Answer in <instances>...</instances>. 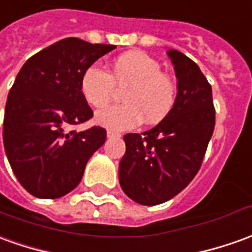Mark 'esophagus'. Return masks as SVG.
<instances>
[{
  "instance_id": "esophagus-1",
  "label": "esophagus",
  "mask_w": 252,
  "mask_h": 252,
  "mask_svg": "<svg viewBox=\"0 0 252 252\" xmlns=\"http://www.w3.org/2000/svg\"><path fill=\"white\" fill-rule=\"evenodd\" d=\"M107 137H108V138H119V137H121V133H116V131L108 130V131H107Z\"/></svg>"
}]
</instances>
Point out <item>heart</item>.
Here are the masks:
<instances>
[{
    "instance_id": "b5f03b06",
    "label": "heart",
    "mask_w": 252,
    "mask_h": 252,
    "mask_svg": "<svg viewBox=\"0 0 252 252\" xmlns=\"http://www.w3.org/2000/svg\"><path fill=\"white\" fill-rule=\"evenodd\" d=\"M115 86L127 88L123 92L125 104L100 111L96 122L111 130H130L143 119L149 125L159 123L171 112L177 100V86L162 65L143 52H127L116 57L111 70L90 65L83 71L79 82L81 94L92 107L108 105Z\"/></svg>"
}]
</instances>
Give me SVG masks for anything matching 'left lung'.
Instances as JSON below:
<instances>
[{
    "mask_svg": "<svg viewBox=\"0 0 252 252\" xmlns=\"http://www.w3.org/2000/svg\"><path fill=\"white\" fill-rule=\"evenodd\" d=\"M167 55L177 76L174 107L155 127L123 137L119 184L144 206L167 202L195 178L216 126L211 85L199 65L176 49Z\"/></svg>",
    "mask_w": 252,
    "mask_h": 252,
    "instance_id": "8db88e82",
    "label": "left lung"
}]
</instances>
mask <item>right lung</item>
I'll use <instances>...</instances> for the list:
<instances>
[{"instance_id": "add662e5", "label": "right lung", "mask_w": 252, "mask_h": 252, "mask_svg": "<svg viewBox=\"0 0 252 252\" xmlns=\"http://www.w3.org/2000/svg\"><path fill=\"white\" fill-rule=\"evenodd\" d=\"M114 45L64 38L31 56L10 88L3 115V147L15 176L39 199L67 195L81 182L86 163L107 138L89 121L93 111L81 94L83 71Z\"/></svg>"}]
</instances>
